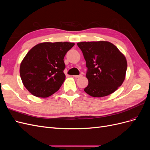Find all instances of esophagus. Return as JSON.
Instances as JSON below:
<instances>
[{
    "label": "esophagus",
    "instance_id": "esophagus-1",
    "mask_svg": "<svg viewBox=\"0 0 150 150\" xmlns=\"http://www.w3.org/2000/svg\"><path fill=\"white\" fill-rule=\"evenodd\" d=\"M83 76V75L82 74H79V75H74V76H73V77H74V78H81V77H82Z\"/></svg>",
    "mask_w": 150,
    "mask_h": 150
}]
</instances>
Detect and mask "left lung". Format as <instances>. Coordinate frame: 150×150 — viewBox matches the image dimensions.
Here are the masks:
<instances>
[{"label": "left lung", "instance_id": "left-lung-1", "mask_svg": "<svg viewBox=\"0 0 150 150\" xmlns=\"http://www.w3.org/2000/svg\"><path fill=\"white\" fill-rule=\"evenodd\" d=\"M83 52L88 69V85L84 91L100 98L114 93L123 83L127 69L126 57L114 44L108 41L77 44Z\"/></svg>", "mask_w": 150, "mask_h": 150}]
</instances>
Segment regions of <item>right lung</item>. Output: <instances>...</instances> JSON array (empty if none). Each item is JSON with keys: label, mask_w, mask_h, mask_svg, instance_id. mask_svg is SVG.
<instances>
[{"label": "right lung", "mask_w": 150, "mask_h": 150, "mask_svg": "<svg viewBox=\"0 0 150 150\" xmlns=\"http://www.w3.org/2000/svg\"><path fill=\"white\" fill-rule=\"evenodd\" d=\"M74 46L67 42H43L28 52L20 66V76L32 94L47 98L59 89L66 78L64 57Z\"/></svg>", "instance_id": "1"}]
</instances>
